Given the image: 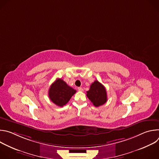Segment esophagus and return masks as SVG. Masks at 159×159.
Returning a JSON list of instances; mask_svg holds the SVG:
<instances>
[{
  "label": "esophagus",
  "mask_w": 159,
  "mask_h": 159,
  "mask_svg": "<svg viewBox=\"0 0 159 159\" xmlns=\"http://www.w3.org/2000/svg\"><path fill=\"white\" fill-rule=\"evenodd\" d=\"M78 90H79V91L83 92L84 91V89L82 87H78Z\"/></svg>",
  "instance_id": "1"
}]
</instances>
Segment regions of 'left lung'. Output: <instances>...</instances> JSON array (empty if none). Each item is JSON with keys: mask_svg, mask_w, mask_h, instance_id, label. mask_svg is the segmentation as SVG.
<instances>
[{"mask_svg": "<svg viewBox=\"0 0 159 159\" xmlns=\"http://www.w3.org/2000/svg\"><path fill=\"white\" fill-rule=\"evenodd\" d=\"M87 96L96 107L104 104L107 100V93L104 86L99 81L95 80L87 91Z\"/></svg>", "mask_w": 159, "mask_h": 159, "instance_id": "left-lung-1", "label": "left lung"}]
</instances>
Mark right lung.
<instances>
[{
    "mask_svg": "<svg viewBox=\"0 0 159 159\" xmlns=\"http://www.w3.org/2000/svg\"><path fill=\"white\" fill-rule=\"evenodd\" d=\"M76 90L68 85L61 79H58L50 86L48 90L50 99L56 105L62 107L69 101Z\"/></svg>",
    "mask_w": 159,
    "mask_h": 159,
    "instance_id": "add662e5",
    "label": "right lung"
}]
</instances>
